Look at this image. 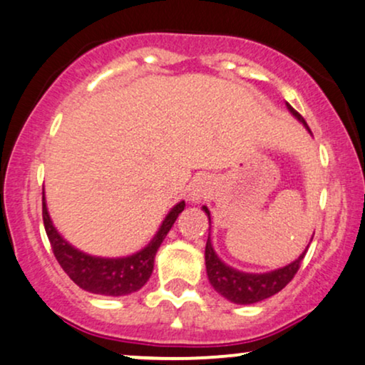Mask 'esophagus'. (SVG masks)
Masks as SVG:
<instances>
[{"mask_svg":"<svg viewBox=\"0 0 365 365\" xmlns=\"http://www.w3.org/2000/svg\"><path fill=\"white\" fill-rule=\"evenodd\" d=\"M210 193V182L205 177H198L190 183V188H188V197H190L192 202H198L202 198H207Z\"/></svg>","mask_w":365,"mask_h":365,"instance_id":"obj_1","label":"esophagus"}]
</instances>
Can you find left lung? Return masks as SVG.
Wrapping results in <instances>:
<instances>
[{"mask_svg":"<svg viewBox=\"0 0 365 365\" xmlns=\"http://www.w3.org/2000/svg\"><path fill=\"white\" fill-rule=\"evenodd\" d=\"M286 108L289 109V113H292L299 123L305 124V128L310 131V128H308V124L305 123V119H303L302 114L297 113V110H294L288 103H286ZM202 209H204L207 217H209V222H210L209 209H207L205 205L202 207ZM307 251L308 249H305V252H302V256H299L298 259H294L292 264L279 267V269L271 271V273H262V274L241 273V271L224 264V262L217 257L214 247H212L210 234H209V239H207V244H205L207 276H209L210 284L214 286L215 292L222 294L224 298H227L229 302L237 303V305H251V303H257L261 302V299H266L281 292V289H283L284 286L294 278V274H297V271L299 269V264H302Z\"/></svg>","mask_w":365,"mask_h":365,"instance_id":"1","label":"left lung"}]
</instances>
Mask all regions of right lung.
<instances>
[{
    "instance_id": "1",
    "label": "right lung",
    "mask_w": 365,
    "mask_h": 365,
    "mask_svg": "<svg viewBox=\"0 0 365 365\" xmlns=\"http://www.w3.org/2000/svg\"><path fill=\"white\" fill-rule=\"evenodd\" d=\"M41 204H43L41 215H43L45 232H47L50 246L60 267L82 289L94 294H104V297H124V294L138 292L146 284L153 273L156 251L167 237L180 212L185 209V202H178L165 217L163 224L160 225L158 232L155 234L148 246L136 255L128 257H96L71 246L60 236L48 215L45 193Z\"/></svg>"
}]
</instances>
